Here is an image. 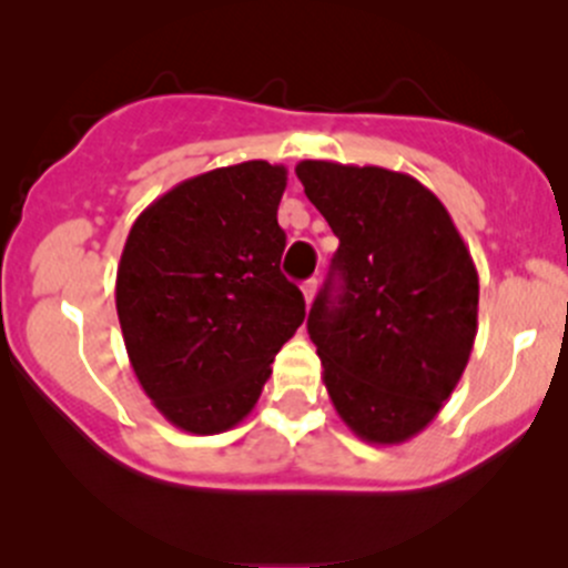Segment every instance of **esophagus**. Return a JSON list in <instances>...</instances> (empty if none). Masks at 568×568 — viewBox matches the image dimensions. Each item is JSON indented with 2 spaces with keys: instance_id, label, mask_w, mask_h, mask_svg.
Listing matches in <instances>:
<instances>
[{
  "instance_id": "obj_1",
  "label": "esophagus",
  "mask_w": 568,
  "mask_h": 568,
  "mask_svg": "<svg viewBox=\"0 0 568 568\" xmlns=\"http://www.w3.org/2000/svg\"><path fill=\"white\" fill-rule=\"evenodd\" d=\"M302 294H305V302L311 305V302L316 300V294H318V280L316 277L305 280V283H302Z\"/></svg>"
}]
</instances>
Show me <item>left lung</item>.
Listing matches in <instances>:
<instances>
[{
	"label": "left lung",
	"instance_id": "obj_1",
	"mask_svg": "<svg viewBox=\"0 0 568 568\" xmlns=\"http://www.w3.org/2000/svg\"><path fill=\"white\" fill-rule=\"evenodd\" d=\"M296 178L341 239L307 316L321 379L359 439L406 443L467 368L478 332L473 255L448 209L412 175L305 159Z\"/></svg>",
	"mask_w": 568,
	"mask_h": 568
}]
</instances>
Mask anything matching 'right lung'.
<instances>
[{"instance_id": "1", "label": "right lung", "mask_w": 568, "mask_h": 568, "mask_svg": "<svg viewBox=\"0 0 568 568\" xmlns=\"http://www.w3.org/2000/svg\"><path fill=\"white\" fill-rule=\"evenodd\" d=\"M288 170L261 159L181 181L125 239L114 305L131 368L175 428L220 434L255 409L305 300L280 272Z\"/></svg>"}]
</instances>
